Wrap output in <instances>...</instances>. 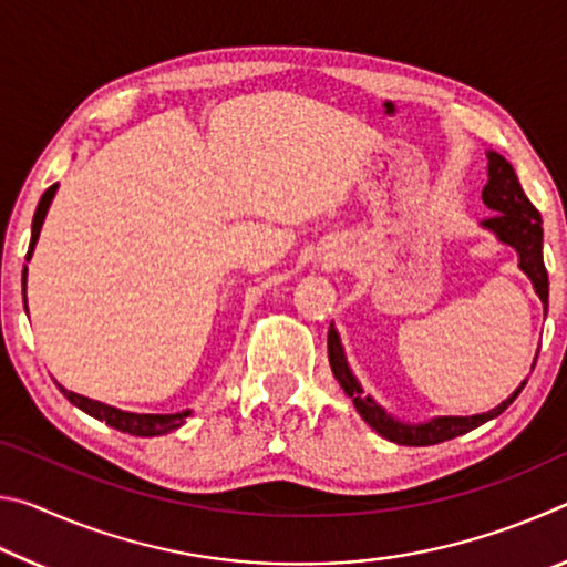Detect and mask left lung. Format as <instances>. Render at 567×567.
<instances>
[{
	"instance_id": "left-lung-1",
	"label": "left lung",
	"mask_w": 567,
	"mask_h": 567,
	"mask_svg": "<svg viewBox=\"0 0 567 567\" xmlns=\"http://www.w3.org/2000/svg\"><path fill=\"white\" fill-rule=\"evenodd\" d=\"M483 203L495 213L493 217L483 219V227L491 229L501 243L511 245L515 249L517 267H520V270L527 275V280L533 282L540 302L548 307L550 282H548V270H545V262H543V219H540V213L533 207L530 199L525 197V192L520 187V182H517V175L511 162H507L503 155H497V152H487V185L483 187ZM328 358H330L334 380L340 382L344 395L352 398V405L358 408L360 417L368 422L378 435L398 445H415V447L437 445L457 435H465L470 430H475L483 425V422L505 412L525 388V380H523V385L517 388L511 398L503 400L501 405L493 408L491 412H483V415L433 417L430 422L410 425V422H400L392 415H388L375 400L364 395L358 378L352 375L348 358H344L340 334L334 330V324H330V332H328ZM535 360H533V368H535Z\"/></svg>"
}]
</instances>
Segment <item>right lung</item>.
I'll return each instance as SVG.
<instances>
[{
  "label": "right lung",
  "instance_id": "1",
  "mask_svg": "<svg viewBox=\"0 0 567 567\" xmlns=\"http://www.w3.org/2000/svg\"><path fill=\"white\" fill-rule=\"evenodd\" d=\"M54 192L56 185H52L50 189L44 192L40 205H37V213L32 219V239H30V252H27V260H30L32 252H34V245L37 239H40V229L44 225V217H47V209H50L52 199H54ZM22 287L27 292V265L22 270ZM24 310H27V295H24ZM56 388L62 390V395L76 405L80 410L87 412V415L97 417L102 422H107L110 427L120 430V433H130V435H137V437H155V435H165L172 433V430H177L179 425H185V417L192 415L189 410H182V412H169V415H147V412H127V410H117L112 405H104L100 400H90L84 395H76V392L64 390L60 382H56Z\"/></svg>",
  "mask_w": 567,
  "mask_h": 567
}]
</instances>
